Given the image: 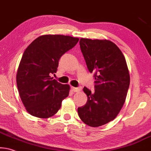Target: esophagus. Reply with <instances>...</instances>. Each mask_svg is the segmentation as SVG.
I'll list each match as a JSON object with an SVG mask.
<instances>
[{
	"instance_id": "34e87169",
	"label": "esophagus",
	"mask_w": 151,
	"mask_h": 151,
	"mask_svg": "<svg viewBox=\"0 0 151 151\" xmlns=\"http://www.w3.org/2000/svg\"><path fill=\"white\" fill-rule=\"evenodd\" d=\"M72 91L73 92H79V91H81V88H76V87H71Z\"/></svg>"
}]
</instances>
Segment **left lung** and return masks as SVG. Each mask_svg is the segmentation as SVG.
Listing matches in <instances>:
<instances>
[{"instance_id":"1","label":"left lung","mask_w":151,"mask_h":151,"mask_svg":"<svg viewBox=\"0 0 151 151\" xmlns=\"http://www.w3.org/2000/svg\"><path fill=\"white\" fill-rule=\"evenodd\" d=\"M79 45L95 81L94 93L83 88L88 100L78 108V114L85 124L99 127L114 120L123 107L130 81L129 70L123 53L112 42L81 38Z\"/></svg>"}]
</instances>
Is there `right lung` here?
<instances>
[{"instance_id": "add662e5", "label": "right lung", "mask_w": 151, "mask_h": 151, "mask_svg": "<svg viewBox=\"0 0 151 151\" xmlns=\"http://www.w3.org/2000/svg\"><path fill=\"white\" fill-rule=\"evenodd\" d=\"M79 38L45 35L36 38L24 51L17 73L21 100L30 115L41 118L56 114L63 100L69 95L70 86L51 77L65 53L77 45Z\"/></svg>"}]
</instances>
